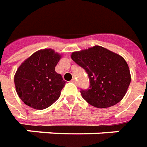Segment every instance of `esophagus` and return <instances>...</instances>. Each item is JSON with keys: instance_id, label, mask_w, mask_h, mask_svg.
<instances>
[{"instance_id": "obj_1", "label": "esophagus", "mask_w": 147, "mask_h": 147, "mask_svg": "<svg viewBox=\"0 0 147 147\" xmlns=\"http://www.w3.org/2000/svg\"><path fill=\"white\" fill-rule=\"evenodd\" d=\"M71 82H72V83H74V84H77V81H76V79H74V78L71 80Z\"/></svg>"}]
</instances>
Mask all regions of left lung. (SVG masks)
Returning a JSON list of instances; mask_svg holds the SVG:
<instances>
[{"mask_svg":"<svg viewBox=\"0 0 147 147\" xmlns=\"http://www.w3.org/2000/svg\"><path fill=\"white\" fill-rule=\"evenodd\" d=\"M71 58L89 76V89L80 92L88 103L98 108H106L123 99L131 82V75L122 56L94 45L73 52Z\"/></svg>","mask_w":147,"mask_h":147,"instance_id":"obj_1","label":"left lung"}]
</instances>
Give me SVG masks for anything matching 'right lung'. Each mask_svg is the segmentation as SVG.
<instances>
[{
    "mask_svg": "<svg viewBox=\"0 0 147 147\" xmlns=\"http://www.w3.org/2000/svg\"><path fill=\"white\" fill-rule=\"evenodd\" d=\"M62 54L52 49H40L24 60L14 75L18 97L33 109L50 107L60 97L65 80L55 71Z\"/></svg>",
    "mask_w": 147,
    "mask_h": 147,
    "instance_id": "add662e5",
    "label": "right lung"
}]
</instances>
